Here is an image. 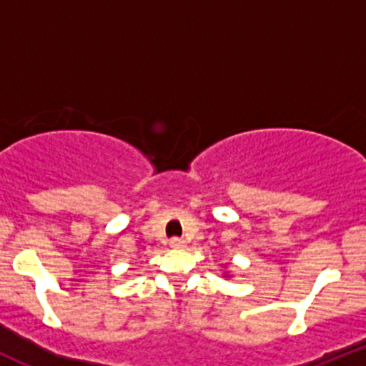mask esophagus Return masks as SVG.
Returning a JSON list of instances; mask_svg holds the SVG:
<instances>
[{"label": "esophagus", "instance_id": "34e87169", "mask_svg": "<svg viewBox=\"0 0 366 366\" xmlns=\"http://www.w3.org/2000/svg\"><path fill=\"white\" fill-rule=\"evenodd\" d=\"M169 247H172V248H184V247H186V241L180 239V237H173V239H169Z\"/></svg>", "mask_w": 366, "mask_h": 366}]
</instances>
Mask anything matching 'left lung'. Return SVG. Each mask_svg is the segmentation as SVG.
<instances>
[{"label":"left lung","instance_id":"8db88e82","mask_svg":"<svg viewBox=\"0 0 366 366\" xmlns=\"http://www.w3.org/2000/svg\"><path fill=\"white\" fill-rule=\"evenodd\" d=\"M223 277H229V273H223Z\"/></svg>","mask_w":366,"mask_h":366}]
</instances>
